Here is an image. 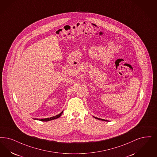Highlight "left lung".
<instances>
[{
  "label": "left lung",
  "instance_id": "left-lung-1",
  "mask_svg": "<svg viewBox=\"0 0 157 157\" xmlns=\"http://www.w3.org/2000/svg\"><path fill=\"white\" fill-rule=\"evenodd\" d=\"M94 118H95V119H96L100 120H102V121H109L108 120H106L101 119H99V118H98V117H94Z\"/></svg>",
  "mask_w": 157,
  "mask_h": 157
}]
</instances>
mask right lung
<instances>
[{
	"instance_id": "right-lung-1",
	"label": "right lung",
	"mask_w": 157,
	"mask_h": 157,
	"mask_svg": "<svg viewBox=\"0 0 157 157\" xmlns=\"http://www.w3.org/2000/svg\"><path fill=\"white\" fill-rule=\"evenodd\" d=\"M63 113V112H61V113H59V114H57L56 115V116H53V117H50V118H46V119H34L35 120H40V121H50V120H54L56 119H58V118H59L61 115H62V114Z\"/></svg>"
}]
</instances>
